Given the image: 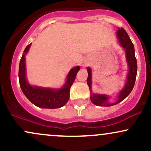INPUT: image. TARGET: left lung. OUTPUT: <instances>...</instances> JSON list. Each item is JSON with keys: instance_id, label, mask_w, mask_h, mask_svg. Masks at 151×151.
<instances>
[{"instance_id": "1", "label": "left lung", "mask_w": 151, "mask_h": 151, "mask_svg": "<svg viewBox=\"0 0 151 151\" xmlns=\"http://www.w3.org/2000/svg\"><path fill=\"white\" fill-rule=\"evenodd\" d=\"M117 37L119 39V42L121 46L125 49L126 53V60H127L128 65L129 67V74H128L127 81L126 83L125 87L119 93V99L115 103L110 104L108 102V96L106 95L101 94H94L92 93L90 96L91 101L93 104L99 106H111L119 104V102L122 101L124 99H126L129 95V93L132 91L133 86H134L135 81L136 79L137 74V61L136 56H135V50L134 46L132 41L130 39L129 36L128 35L127 32L123 27L119 28L117 31ZM88 71V77H87V84L89 86V89L91 91V69L87 67Z\"/></svg>"}]
</instances>
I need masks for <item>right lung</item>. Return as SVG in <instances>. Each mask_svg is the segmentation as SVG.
<instances>
[{
  "label": "right lung",
  "instance_id": "obj_1",
  "mask_svg": "<svg viewBox=\"0 0 151 151\" xmlns=\"http://www.w3.org/2000/svg\"><path fill=\"white\" fill-rule=\"evenodd\" d=\"M30 45L31 44H29L24 50L19 65V82L22 92L33 104L40 108L57 109L62 107L70 99L71 86L73 84L80 68L79 67H75L70 70L67 75V82L62 89L55 90L37 86L33 87L28 84L25 78V55L28 52Z\"/></svg>",
  "mask_w": 151,
  "mask_h": 151
}]
</instances>
